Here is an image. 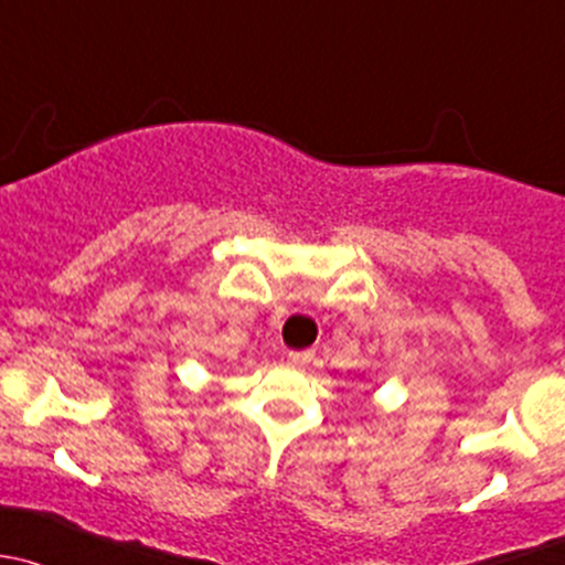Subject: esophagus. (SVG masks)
<instances>
[{"instance_id": "1", "label": "esophagus", "mask_w": 565, "mask_h": 565, "mask_svg": "<svg viewBox=\"0 0 565 565\" xmlns=\"http://www.w3.org/2000/svg\"><path fill=\"white\" fill-rule=\"evenodd\" d=\"M312 359V351H290L288 353V364H294V367H305V364H310Z\"/></svg>"}]
</instances>
